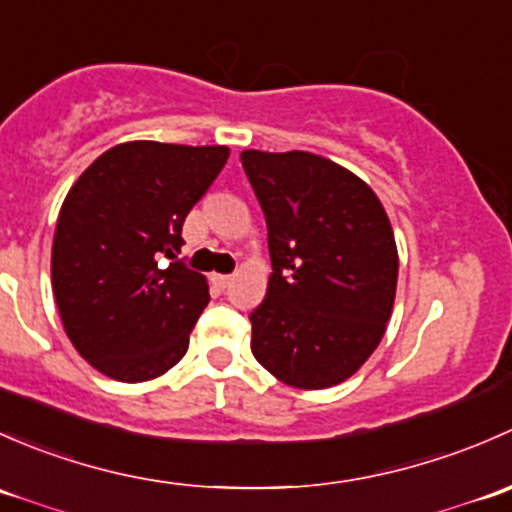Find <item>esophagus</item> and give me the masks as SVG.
<instances>
[{
  "label": "esophagus",
  "instance_id": "1",
  "mask_svg": "<svg viewBox=\"0 0 512 512\" xmlns=\"http://www.w3.org/2000/svg\"><path fill=\"white\" fill-rule=\"evenodd\" d=\"M212 278H214V283H217L219 288H226L231 281H234V278H231V276H221V273H214Z\"/></svg>",
  "mask_w": 512,
  "mask_h": 512
}]
</instances>
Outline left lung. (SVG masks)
<instances>
[{"label": "left lung", "instance_id": "obj_1", "mask_svg": "<svg viewBox=\"0 0 512 512\" xmlns=\"http://www.w3.org/2000/svg\"><path fill=\"white\" fill-rule=\"evenodd\" d=\"M268 226L273 273L251 320V352L295 389L360 370L394 308L399 254L370 184L313 152H241Z\"/></svg>", "mask_w": 512, "mask_h": 512}]
</instances>
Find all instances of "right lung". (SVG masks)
<instances>
[{
	"label": "right lung",
	"mask_w": 512,
	"mask_h": 512,
	"mask_svg": "<svg viewBox=\"0 0 512 512\" xmlns=\"http://www.w3.org/2000/svg\"><path fill=\"white\" fill-rule=\"evenodd\" d=\"M226 160V145L120 142L68 189L51 286L68 340L105 377L147 382L187 352L209 286L166 258H177L184 219Z\"/></svg>",
	"instance_id": "obj_1"
}]
</instances>
